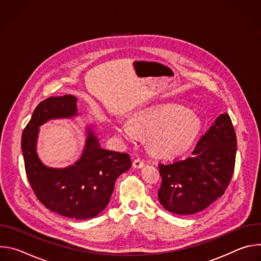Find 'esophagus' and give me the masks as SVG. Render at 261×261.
Listing matches in <instances>:
<instances>
[{
    "label": "esophagus",
    "instance_id": "esophagus-1",
    "mask_svg": "<svg viewBox=\"0 0 261 261\" xmlns=\"http://www.w3.org/2000/svg\"><path fill=\"white\" fill-rule=\"evenodd\" d=\"M143 166H144V162L141 159L137 158L133 161V167L134 168H142Z\"/></svg>",
    "mask_w": 261,
    "mask_h": 261
}]
</instances>
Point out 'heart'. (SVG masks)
<instances>
[{"mask_svg":"<svg viewBox=\"0 0 261 261\" xmlns=\"http://www.w3.org/2000/svg\"><path fill=\"white\" fill-rule=\"evenodd\" d=\"M201 129L200 120L181 107L154 108L142 111L132 122L121 120L117 131L127 141L137 135L148 138L153 151L161 156H175L193 144Z\"/></svg>","mask_w":261,"mask_h":261,"instance_id":"1","label":"heart"}]
</instances>
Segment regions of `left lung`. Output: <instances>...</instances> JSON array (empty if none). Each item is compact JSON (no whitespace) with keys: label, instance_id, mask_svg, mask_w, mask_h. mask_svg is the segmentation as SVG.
I'll return each mask as SVG.
<instances>
[{"label":"left lung","instance_id":"1","mask_svg":"<svg viewBox=\"0 0 261 261\" xmlns=\"http://www.w3.org/2000/svg\"><path fill=\"white\" fill-rule=\"evenodd\" d=\"M237 135L230 117L220 115L197 142L191 156L159 164L158 198L176 215L203 211L224 194L233 174Z\"/></svg>","mask_w":261,"mask_h":261}]
</instances>
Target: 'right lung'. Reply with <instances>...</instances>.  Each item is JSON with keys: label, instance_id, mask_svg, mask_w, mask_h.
Returning <instances> with one entry per match:
<instances>
[{"label": "right lung", "instance_id": "add662e5", "mask_svg": "<svg viewBox=\"0 0 261 261\" xmlns=\"http://www.w3.org/2000/svg\"><path fill=\"white\" fill-rule=\"evenodd\" d=\"M77 116V98L72 95L40 102L22 132L21 151L28 179L40 202L64 217L85 220L107 206L117 178L130 169L132 162L128 154L103 148L88 126L86 145L75 163L65 168L43 164L36 151L39 127L49 120Z\"/></svg>", "mask_w": 261, "mask_h": 261}]
</instances>
